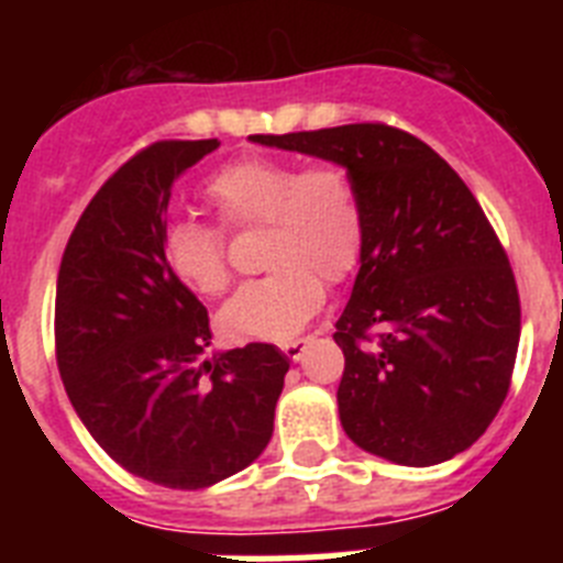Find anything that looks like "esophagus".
I'll return each mask as SVG.
<instances>
[{
    "instance_id": "obj_1",
    "label": "esophagus",
    "mask_w": 563,
    "mask_h": 563,
    "mask_svg": "<svg viewBox=\"0 0 563 563\" xmlns=\"http://www.w3.org/2000/svg\"><path fill=\"white\" fill-rule=\"evenodd\" d=\"M305 350H307V338H296V341H287L285 346H282V352H285L290 361H301V357H305Z\"/></svg>"
}]
</instances>
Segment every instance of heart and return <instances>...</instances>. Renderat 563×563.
<instances>
[{"mask_svg":"<svg viewBox=\"0 0 563 563\" xmlns=\"http://www.w3.org/2000/svg\"><path fill=\"white\" fill-rule=\"evenodd\" d=\"M206 197L222 225L267 228L265 278L242 287L222 307L233 338L287 341L324 305V283L341 285L363 256V206L352 177L335 163L301 168L282 157H242L213 174ZM174 220L163 231V256L174 276L202 296L231 287L225 228Z\"/></svg>","mask_w":563,"mask_h":563,"instance_id":"obj_1","label":"heart"}]
</instances>
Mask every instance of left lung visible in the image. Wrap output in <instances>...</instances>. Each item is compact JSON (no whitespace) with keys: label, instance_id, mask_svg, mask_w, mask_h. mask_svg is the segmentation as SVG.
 <instances>
[{"label":"left lung","instance_id":"left-lung-1","mask_svg":"<svg viewBox=\"0 0 563 563\" xmlns=\"http://www.w3.org/2000/svg\"><path fill=\"white\" fill-rule=\"evenodd\" d=\"M253 141L338 163L361 197V271L335 324L343 431L411 467L471 449L505 402L521 335L514 267L471 188L389 123Z\"/></svg>","mask_w":563,"mask_h":563}]
</instances>
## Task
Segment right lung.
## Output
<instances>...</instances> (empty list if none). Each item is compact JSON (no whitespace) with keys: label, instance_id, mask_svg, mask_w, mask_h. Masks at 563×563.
<instances>
[{"label":"right lung","instance_id":"obj_1","mask_svg":"<svg viewBox=\"0 0 563 563\" xmlns=\"http://www.w3.org/2000/svg\"><path fill=\"white\" fill-rule=\"evenodd\" d=\"M220 146L157 141L84 208L56 287V361L73 409L129 474L197 490L251 465L290 369L273 343L202 357L208 310L163 256L172 183Z\"/></svg>","mask_w":563,"mask_h":563}]
</instances>
